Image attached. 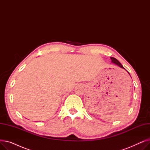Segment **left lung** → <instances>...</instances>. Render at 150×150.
<instances>
[{
    "mask_svg": "<svg viewBox=\"0 0 150 150\" xmlns=\"http://www.w3.org/2000/svg\"><path fill=\"white\" fill-rule=\"evenodd\" d=\"M110 58H111V62L112 63H114V64H116V65H117L118 66H119L120 67H121V68H122V69H124L125 70H126L124 67H123V66L121 64V63L119 61H118L117 59H115V58H113V57H110ZM126 71H127V72L129 74V75H130V74H129V73L128 72V71L127 70H126ZM130 76H131V75H130Z\"/></svg>",
    "mask_w": 150,
    "mask_h": 150,
    "instance_id": "obj_1",
    "label": "left lung"
}]
</instances>
